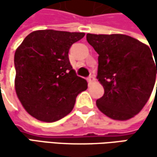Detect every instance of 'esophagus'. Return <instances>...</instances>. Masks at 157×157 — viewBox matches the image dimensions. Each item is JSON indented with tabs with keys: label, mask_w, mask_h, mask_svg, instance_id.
Masks as SVG:
<instances>
[{
	"label": "esophagus",
	"mask_w": 157,
	"mask_h": 157,
	"mask_svg": "<svg viewBox=\"0 0 157 157\" xmlns=\"http://www.w3.org/2000/svg\"><path fill=\"white\" fill-rule=\"evenodd\" d=\"M88 82H89L90 83H93V82H95V78H94V75H91V76H89V78H88Z\"/></svg>",
	"instance_id": "esophagus-1"
}]
</instances>
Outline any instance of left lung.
Wrapping results in <instances>:
<instances>
[{
  "label": "left lung",
  "instance_id": "left-lung-1",
  "mask_svg": "<svg viewBox=\"0 0 157 157\" xmlns=\"http://www.w3.org/2000/svg\"><path fill=\"white\" fill-rule=\"evenodd\" d=\"M98 56L97 79L104 95L98 109L114 120H128L148 101L155 82L157 59L150 47L124 34H86ZM157 92V88H156Z\"/></svg>",
  "mask_w": 157,
  "mask_h": 157
}]
</instances>
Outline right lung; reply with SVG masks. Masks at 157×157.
<instances>
[{"label": "right lung", "mask_w": 157, "mask_h": 157, "mask_svg": "<svg viewBox=\"0 0 157 157\" xmlns=\"http://www.w3.org/2000/svg\"><path fill=\"white\" fill-rule=\"evenodd\" d=\"M84 33L40 30L25 37L14 54L16 94L24 109L43 122H55L73 110L87 82L76 75L68 52Z\"/></svg>", "instance_id": "right-lung-1"}]
</instances>
